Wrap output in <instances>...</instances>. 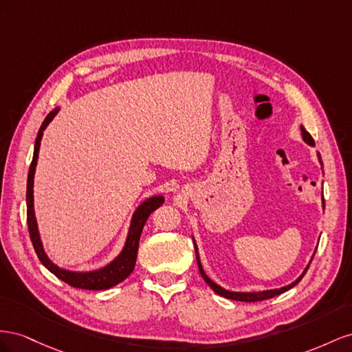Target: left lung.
Segmentation results:
<instances>
[{
    "label": "left lung",
    "instance_id": "8db88e82",
    "mask_svg": "<svg viewBox=\"0 0 352 352\" xmlns=\"http://www.w3.org/2000/svg\"><path fill=\"white\" fill-rule=\"evenodd\" d=\"M300 131H302V137H304V140L305 142L308 143V144H311V146H314V140H313V137L309 135V133L308 131H305V128L304 126H300ZM320 156V155H318ZM321 162V160H320ZM323 206H324V199H323ZM195 249H196V259H197V267H199V271H200V274H202V277H204V280L205 282L210 286V289L214 290L215 294H218L219 296H224V298H227V299H233V300H242V302H256V300H264V299H270V298H274V296H277V295H280V294H283V292H286V290H289V289H292L294 286H296L299 282H300V278H302L304 276H305V273H307V270H308V267L309 265H307V268L304 270V273L300 274L294 283H290V285H287V286H285V287H280V289H273V290H263V292H230V290H226V289H223L221 286H218L217 283H214L212 280H210L206 274H205V271H204V268H202V264H200V259H199V254H197V246L195 245ZM313 261V259H311Z\"/></svg>",
    "mask_w": 352,
    "mask_h": 352
}]
</instances>
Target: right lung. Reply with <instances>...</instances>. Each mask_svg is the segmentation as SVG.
<instances>
[{"label":"right lung","mask_w":352,"mask_h":352,"mask_svg":"<svg viewBox=\"0 0 352 352\" xmlns=\"http://www.w3.org/2000/svg\"><path fill=\"white\" fill-rule=\"evenodd\" d=\"M58 109L56 107L53 112H50L47 118L44 119V122L39 128L36 140H35V147H34V157L31 166H29V174H28V186H26V217H28V228H29V236H31L32 245L35 252L41 261L43 265L52 271V273L58 277L60 280H63L65 283L78 287V289H87V290H104L109 287H113L118 283L124 282V280L133 273V270L135 267V261H137V252H138V242H140V236H142L143 227L146 224L147 218L150 214L153 212L155 209H157L160 205L164 204V197L162 196H155L147 199L146 202H143L137 208V210L133 215L131 221V227H129L128 237L125 246L122 249V252L119 254L116 259H113L109 265L96 270V271H88V273H76V271H69L57 267L53 264L52 261L48 259V256L44 252V248L41 243V239H39L38 233V226H36V219H35V212H34V175H35V166H36V160H38V152H39V144H41V138H43V131L47 128V125L52 122L53 118L57 115Z\"/></svg>","instance_id":"obj_1"}]
</instances>
